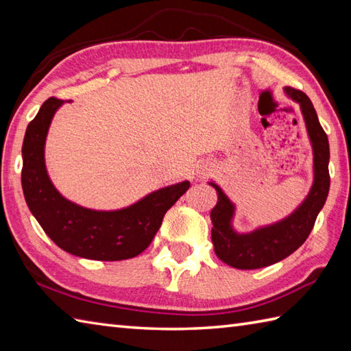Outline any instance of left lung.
<instances>
[{"label": "left lung", "mask_w": 351, "mask_h": 351, "mask_svg": "<svg viewBox=\"0 0 351 351\" xmlns=\"http://www.w3.org/2000/svg\"><path fill=\"white\" fill-rule=\"evenodd\" d=\"M283 90L288 98L300 106L314 154V182L306 199L288 217L273 225L261 226L252 232L240 234L232 226L235 205L217 184L208 182L217 191L219 199L211 211L214 252L223 263L240 270H253L276 264L299 249L309 237L317 215L329 195L330 152L327 134L319 125L317 111L306 95L293 87H285Z\"/></svg>", "instance_id": "left-lung-1"}]
</instances>
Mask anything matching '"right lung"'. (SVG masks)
Instances as JSON below:
<instances>
[{
    "label": "right lung",
    "mask_w": 351,
    "mask_h": 351,
    "mask_svg": "<svg viewBox=\"0 0 351 351\" xmlns=\"http://www.w3.org/2000/svg\"><path fill=\"white\" fill-rule=\"evenodd\" d=\"M63 101L49 98L28 123L22 145V190L29 211L64 252L96 261L140 255L158 232L164 214L190 189L189 181L149 193L122 210L98 211L71 202L51 182L45 166V141Z\"/></svg>",
    "instance_id": "add662e5"
}]
</instances>
